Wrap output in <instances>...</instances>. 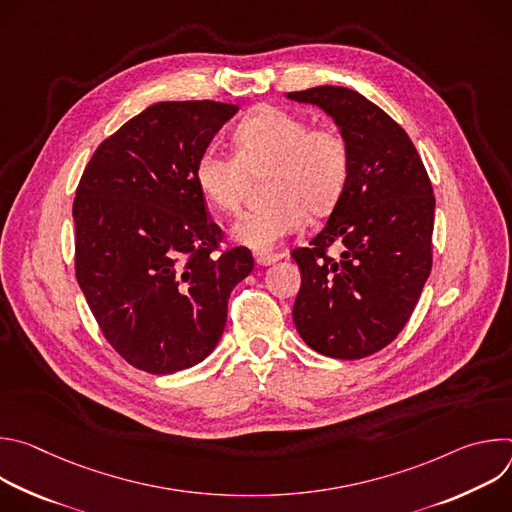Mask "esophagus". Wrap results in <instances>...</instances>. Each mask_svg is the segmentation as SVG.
Masks as SVG:
<instances>
[{
    "instance_id": "obj_1",
    "label": "esophagus",
    "mask_w": 512,
    "mask_h": 512,
    "mask_svg": "<svg viewBox=\"0 0 512 512\" xmlns=\"http://www.w3.org/2000/svg\"><path fill=\"white\" fill-rule=\"evenodd\" d=\"M281 259V253H271V251H255V261L259 265H273L275 261Z\"/></svg>"
}]
</instances>
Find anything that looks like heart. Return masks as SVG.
<instances>
[{
  "label": "heart",
  "mask_w": 512,
  "mask_h": 512,
  "mask_svg": "<svg viewBox=\"0 0 512 512\" xmlns=\"http://www.w3.org/2000/svg\"><path fill=\"white\" fill-rule=\"evenodd\" d=\"M233 156L206 148L192 176L204 200L218 212L239 210L251 178L263 176L265 204L241 214L233 225L237 243L269 249L298 233L312 216L328 214L350 178V145L328 125L273 105L249 113L231 135Z\"/></svg>",
  "instance_id": "obj_1"
}]
</instances>
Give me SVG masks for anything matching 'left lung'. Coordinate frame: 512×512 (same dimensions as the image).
<instances>
[{
  "mask_svg": "<svg viewBox=\"0 0 512 512\" xmlns=\"http://www.w3.org/2000/svg\"><path fill=\"white\" fill-rule=\"evenodd\" d=\"M334 117L350 145V178L326 227L291 251L302 287L294 322L320 354L356 360L391 344L429 277L435 196L405 129L344 87L289 93ZM343 247L340 260L327 255Z\"/></svg>",
  "mask_w": 512,
  "mask_h": 512,
  "instance_id": "obj_1",
  "label": "left lung"
}]
</instances>
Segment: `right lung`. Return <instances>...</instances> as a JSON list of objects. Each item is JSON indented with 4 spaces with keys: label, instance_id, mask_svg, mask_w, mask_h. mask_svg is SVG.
Segmentation results:
<instances>
[{
    "label": "right lung",
    "instance_id": "right-lung-1",
    "mask_svg": "<svg viewBox=\"0 0 512 512\" xmlns=\"http://www.w3.org/2000/svg\"><path fill=\"white\" fill-rule=\"evenodd\" d=\"M235 105L164 101L109 135L77 196L75 273L115 352L170 375L204 360L223 336L233 287L253 271L247 247L223 251L192 168Z\"/></svg>",
    "mask_w": 512,
    "mask_h": 512
}]
</instances>
